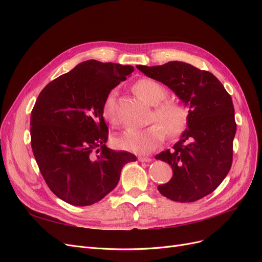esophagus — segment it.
Instances as JSON below:
<instances>
[{"instance_id": "esophagus-1", "label": "esophagus", "mask_w": 262, "mask_h": 262, "mask_svg": "<svg viewBox=\"0 0 262 262\" xmlns=\"http://www.w3.org/2000/svg\"><path fill=\"white\" fill-rule=\"evenodd\" d=\"M138 160L140 161V162H142V163H148V162H150L152 160H150L149 157H144V156H140Z\"/></svg>"}]
</instances>
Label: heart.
Here are the masks:
<instances>
[{
    "label": "heart",
    "instance_id": "obj_1",
    "mask_svg": "<svg viewBox=\"0 0 262 262\" xmlns=\"http://www.w3.org/2000/svg\"><path fill=\"white\" fill-rule=\"evenodd\" d=\"M133 90L147 104L154 106L150 114V121H154L144 129H128L114 139V145L118 149L137 154L153 152L165 140L180 137L187 129L190 120L189 107L178 99H165L168 91L156 80L144 77L133 86ZM116 93L110 92L102 105L101 114L107 121L115 119Z\"/></svg>",
    "mask_w": 262,
    "mask_h": 262
}]
</instances>
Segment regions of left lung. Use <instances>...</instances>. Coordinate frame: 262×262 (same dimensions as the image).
<instances>
[{
    "instance_id": "1",
    "label": "left lung",
    "mask_w": 262,
    "mask_h": 262,
    "mask_svg": "<svg viewBox=\"0 0 262 262\" xmlns=\"http://www.w3.org/2000/svg\"><path fill=\"white\" fill-rule=\"evenodd\" d=\"M137 68L167 85L190 107L188 129L181 139L156 155L172 169L171 179L158 186V191L177 202H193L212 193L233 163L236 121L231 95L209 71L185 62Z\"/></svg>"
}]
</instances>
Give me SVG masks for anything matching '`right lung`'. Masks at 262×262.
Returning <instances> with one entry per match:
<instances>
[{
	"instance_id": "obj_1",
	"label": "right lung",
	"mask_w": 262,
	"mask_h": 262,
	"mask_svg": "<svg viewBox=\"0 0 262 262\" xmlns=\"http://www.w3.org/2000/svg\"><path fill=\"white\" fill-rule=\"evenodd\" d=\"M134 71L131 66L87 60L51 81L39 94L30 117V142L41 175L67 203L85 207L118 185L129 152L105 144L101 110L107 95Z\"/></svg>"
}]
</instances>
